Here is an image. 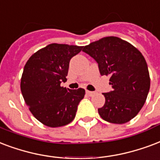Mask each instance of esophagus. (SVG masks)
Returning a JSON list of instances; mask_svg holds the SVG:
<instances>
[{
  "label": "esophagus",
  "mask_w": 160,
  "mask_h": 160,
  "mask_svg": "<svg viewBox=\"0 0 160 160\" xmlns=\"http://www.w3.org/2000/svg\"><path fill=\"white\" fill-rule=\"evenodd\" d=\"M86 94H87V95H88V96H93L94 94V92L93 91H86Z\"/></svg>",
  "instance_id": "34e87169"
}]
</instances>
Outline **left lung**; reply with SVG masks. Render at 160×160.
Instances as JSON below:
<instances>
[{"mask_svg":"<svg viewBox=\"0 0 160 160\" xmlns=\"http://www.w3.org/2000/svg\"><path fill=\"white\" fill-rule=\"evenodd\" d=\"M83 48L97 62L100 74L110 75L112 91L102 93L106 102L98 109L101 118L116 124L129 122L142 109L150 88L144 57L118 37H106Z\"/></svg>","mask_w":160,"mask_h":160,"instance_id":"8db88e82","label":"left lung"}]
</instances>
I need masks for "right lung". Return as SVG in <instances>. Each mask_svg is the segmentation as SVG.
<instances>
[{
  "mask_svg": "<svg viewBox=\"0 0 160 160\" xmlns=\"http://www.w3.org/2000/svg\"><path fill=\"white\" fill-rule=\"evenodd\" d=\"M76 45L51 43L29 58L21 79V91L34 118L50 128L74 120L84 89L60 86L66 80L69 61L82 50Z\"/></svg>",
  "mask_w": 160,
  "mask_h": 160,
  "instance_id": "right-lung-1",
  "label": "right lung"
}]
</instances>
